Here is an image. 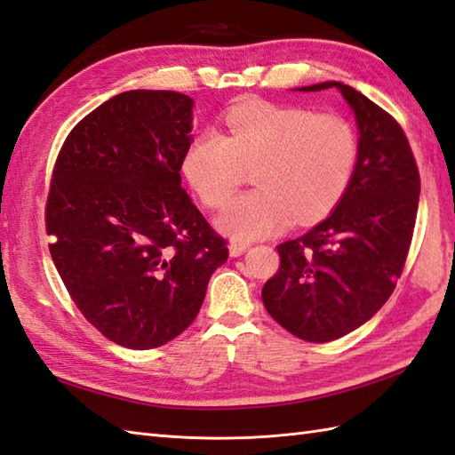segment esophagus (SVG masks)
Instances as JSON below:
<instances>
[{
    "instance_id": "obj_1",
    "label": "esophagus",
    "mask_w": 455,
    "mask_h": 455,
    "mask_svg": "<svg viewBox=\"0 0 455 455\" xmlns=\"http://www.w3.org/2000/svg\"><path fill=\"white\" fill-rule=\"evenodd\" d=\"M250 246L246 244V243H238V240H233V243H230V246H228V250H230V256H243L246 250H248Z\"/></svg>"
}]
</instances>
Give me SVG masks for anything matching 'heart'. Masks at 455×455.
Masks as SVG:
<instances>
[{
  "label": "heart",
  "instance_id": "1",
  "mask_svg": "<svg viewBox=\"0 0 455 455\" xmlns=\"http://www.w3.org/2000/svg\"><path fill=\"white\" fill-rule=\"evenodd\" d=\"M225 134L203 131L181 154V173L203 205L225 207L254 166L258 189L230 203L219 219L236 238H259L295 220L324 219L354 180L360 139L338 113L248 101L222 115Z\"/></svg>",
  "mask_w": 455,
  "mask_h": 455
}]
</instances>
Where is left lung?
Listing matches in <instances>:
<instances>
[{"label": "left lung", "mask_w": 455, "mask_h": 455, "mask_svg": "<svg viewBox=\"0 0 455 455\" xmlns=\"http://www.w3.org/2000/svg\"><path fill=\"white\" fill-rule=\"evenodd\" d=\"M334 85L360 129L354 180L331 217L277 246L282 264L262 289L274 321L307 342L338 340L387 303L407 262L419 211L420 173L401 124L346 84L301 90Z\"/></svg>", "instance_id": "8db88e82"}]
</instances>
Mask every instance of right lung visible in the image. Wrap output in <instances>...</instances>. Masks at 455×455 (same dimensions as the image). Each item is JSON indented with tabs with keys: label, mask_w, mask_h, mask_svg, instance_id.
<instances>
[{
	"label": "right lung",
	"mask_w": 455,
	"mask_h": 455,
	"mask_svg": "<svg viewBox=\"0 0 455 455\" xmlns=\"http://www.w3.org/2000/svg\"><path fill=\"white\" fill-rule=\"evenodd\" d=\"M191 109L178 92H123L76 124L54 162L52 262L85 321L131 350L186 331L228 258L181 188Z\"/></svg>",
	"instance_id": "obj_1"
}]
</instances>
